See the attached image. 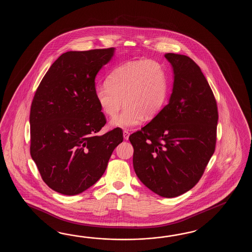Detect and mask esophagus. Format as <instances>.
Returning <instances> with one entry per match:
<instances>
[{
    "label": "esophagus",
    "instance_id": "34e87169",
    "mask_svg": "<svg viewBox=\"0 0 252 252\" xmlns=\"http://www.w3.org/2000/svg\"><path fill=\"white\" fill-rule=\"evenodd\" d=\"M128 136H129V132H128V131H127V130H124V139H126V140H128Z\"/></svg>",
    "mask_w": 252,
    "mask_h": 252
}]
</instances>
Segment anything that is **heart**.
I'll return each mask as SVG.
<instances>
[{"label":"heart","instance_id":"heart-1","mask_svg":"<svg viewBox=\"0 0 252 252\" xmlns=\"http://www.w3.org/2000/svg\"><path fill=\"white\" fill-rule=\"evenodd\" d=\"M106 85L95 88L102 113L113 117L124 101L123 112L111 121L114 128L130 129L154 117L166 102L167 78L163 65L151 59L124 62L108 75ZM124 101H123L122 100Z\"/></svg>","mask_w":252,"mask_h":252}]
</instances>
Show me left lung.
Returning a JSON list of instances; mask_svg holds the SVG:
<instances>
[{"instance_id":"obj_1","label":"left lung","mask_w":252,"mask_h":252,"mask_svg":"<svg viewBox=\"0 0 252 252\" xmlns=\"http://www.w3.org/2000/svg\"><path fill=\"white\" fill-rule=\"evenodd\" d=\"M174 82L168 103L128 139L137 177L152 192L172 198L197 184L214 154L217 104L197 64L167 53Z\"/></svg>"}]
</instances>
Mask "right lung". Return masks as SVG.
<instances>
[{"mask_svg": "<svg viewBox=\"0 0 252 252\" xmlns=\"http://www.w3.org/2000/svg\"><path fill=\"white\" fill-rule=\"evenodd\" d=\"M115 48L68 51L54 62L33 98L31 155L43 181L54 191L75 195L101 178L114 149L123 142L106 124L95 98V77Z\"/></svg>", "mask_w": 252, "mask_h": 252, "instance_id": "1", "label": "right lung"}]
</instances>
